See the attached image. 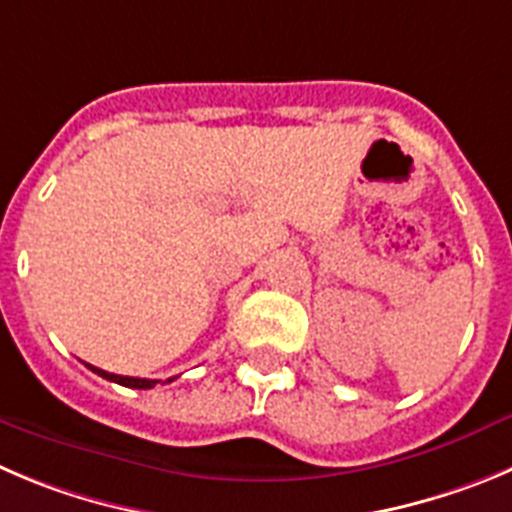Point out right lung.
<instances>
[{
    "instance_id": "1",
    "label": "right lung",
    "mask_w": 512,
    "mask_h": 512,
    "mask_svg": "<svg viewBox=\"0 0 512 512\" xmlns=\"http://www.w3.org/2000/svg\"><path fill=\"white\" fill-rule=\"evenodd\" d=\"M85 366H88V369L93 371V374L103 376V379L113 381V384L128 386V389H154V386L159 384V381H156V379H136V376H118V374H108V371L98 369V366H90V364H85ZM171 381H174V379H166V384H171Z\"/></svg>"
}]
</instances>
